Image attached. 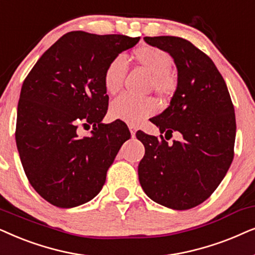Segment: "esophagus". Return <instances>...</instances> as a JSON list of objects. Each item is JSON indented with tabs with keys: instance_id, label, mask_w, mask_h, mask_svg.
I'll return each mask as SVG.
<instances>
[{
	"instance_id": "1",
	"label": "esophagus",
	"mask_w": 255,
	"mask_h": 255,
	"mask_svg": "<svg viewBox=\"0 0 255 255\" xmlns=\"http://www.w3.org/2000/svg\"><path fill=\"white\" fill-rule=\"evenodd\" d=\"M128 127H129V130H130V134H131V136H135V133H136V130H137V128H136V126H134V125H129L128 126Z\"/></svg>"
}]
</instances>
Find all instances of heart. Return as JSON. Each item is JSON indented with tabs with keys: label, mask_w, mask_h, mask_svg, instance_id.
I'll return each mask as SVG.
<instances>
[{
	"label": "heart",
	"mask_w": 255,
	"mask_h": 255,
	"mask_svg": "<svg viewBox=\"0 0 255 255\" xmlns=\"http://www.w3.org/2000/svg\"><path fill=\"white\" fill-rule=\"evenodd\" d=\"M134 58L151 73L150 86L159 97H168L174 92L175 81L169 74L172 65L171 56L158 47L144 45L134 51ZM127 73V60L124 56H117L108 64L104 72V86L110 94L121 90ZM157 111L154 98H137L129 94H121L112 101L111 117L117 120L137 125Z\"/></svg>",
	"instance_id": "obj_1"
}]
</instances>
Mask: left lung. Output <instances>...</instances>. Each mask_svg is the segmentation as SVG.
<instances>
[{"instance_id": "8db88e82", "label": "left lung", "mask_w": 255, "mask_h": 255, "mask_svg": "<svg viewBox=\"0 0 255 255\" xmlns=\"http://www.w3.org/2000/svg\"><path fill=\"white\" fill-rule=\"evenodd\" d=\"M143 39L170 54L177 69L170 105L150 121L165 138L174 131L183 137L168 143L162 135L157 138L138 130L136 137L145 149L138 181L157 204L189 210L212 195L232 163L234 107L215 63L192 43L174 36Z\"/></svg>"}]
</instances>
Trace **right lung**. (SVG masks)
Instances as JSON below:
<instances>
[{
    "label": "right lung",
    "instance_id": "obj_1",
    "mask_svg": "<svg viewBox=\"0 0 255 255\" xmlns=\"http://www.w3.org/2000/svg\"><path fill=\"white\" fill-rule=\"evenodd\" d=\"M140 37L71 31L35 64L22 85L16 144L26 177L50 204L70 209L93 199L130 133L122 121L103 124L108 96L104 72ZM81 124L94 126L78 137Z\"/></svg>",
    "mask_w": 255,
    "mask_h": 255
}]
</instances>
